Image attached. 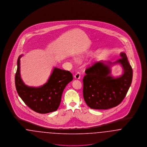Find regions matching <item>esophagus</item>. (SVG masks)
<instances>
[{
  "label": "esophagus",
  "mask_w": 147,
  "mask_h": 147,
  "mask_svg": "<svg viewBox=\"0 0 147 147\" xmlns=\"http://www.w3.org/2000/svg\"><path fill=\"white\" fill-rule=\"evenodd\" d=\"M80 77H81V73L79 71L77 72V73L74 76V78L76 79H79L80 78Z\"/></svg>",
  "instance_id": "34e87169"
}]
</instances>
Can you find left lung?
Instances as JSON below:
<instances>
[{"instance_id": "8db88e82", "label": "left lung", "mask_w": 147, "mask_h": 147, "mask_svg": "<svg viewBox=\"0 0 147 147\" xmlns=\"http://www.w3.org/2000/svg\"><path fill=\"white\" fill-rule=\"evenodd\" d=\"M115 63H121L124 70L121 77L110 75L109 65L95 62L85 69L83 81V97L92 109L106 110L119 105L125 98L132 81L133 70L125 53Z\"/></svg>"}]
</instances>
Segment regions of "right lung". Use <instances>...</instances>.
I'll return each mask as SVG.
<instances>
[{
  "instance_id": "add662e5",
  "label": "right lung",
  "mask_w": 147,
  "mask_h": 147,
  "mask_svg": "<svg viewBox=\"0 0 147 147\" xmlns=\"http://www.w3.org/2000/svg\"><path fill=\"white\" fill-rule=\"evenodd\" d=\"M20 56L15 77L16 89L24 103L35 112L47 113L56 111L60 105L63 90L73 78L69 71L55 68L48 82L39 88L28 87L20 74Z\"/></svg>"
}]
</instances>
